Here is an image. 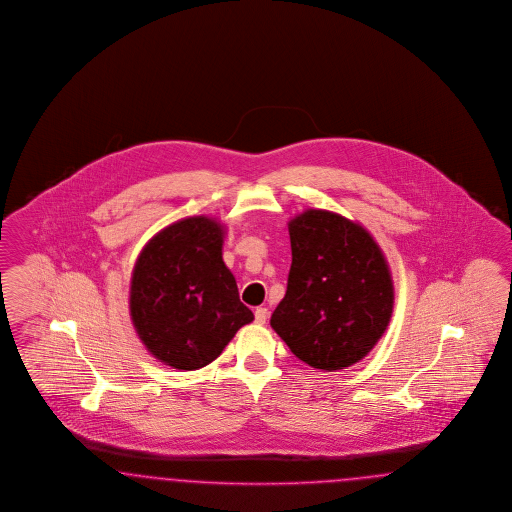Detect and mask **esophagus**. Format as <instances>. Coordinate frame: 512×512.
Wrapping results in <instances>:
<instances>
[{"label":"esophagus","instance_id":"1","mask_svg":"<svg viewBox=\"0 0 512 512\" xmlns=\"http://www.w3.org/2000/svg\"><path fill=\"white\" fill-rule=\"evenodd\" d=\"M266 320H268V308H255V322L257 324H265Z\"/></svg>","mask_w":512,"mask_h":512}]
</instances>
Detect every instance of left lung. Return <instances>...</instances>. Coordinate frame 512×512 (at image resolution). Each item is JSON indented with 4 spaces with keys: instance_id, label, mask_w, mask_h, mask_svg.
<instances>
[{
    "instance_id": "1",
    "label": "left lung",
    "mask_w": 512,
    "mask_h": 512,
    "mask_svg": "<svg viewBox=\"0 0 512 512\" xmlns=\"http://www.w3.org/2000/svg\"><path fill=\"white\" fill-rule=\"evenodd\" d=\"M286 297L270 326L291 352L316 369H345L389 328L394 286L389 263L360 223L307 209L289 223Z\"/></svg>"
}]
</instances>
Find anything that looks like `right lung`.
I'll return each mask as SVG.
<instances>
[{
  "instance_id": "1",
  "label": "right lung",
  "mask_w": 512,
  "mask_h": 512,
  "mask_svg": "<svg viewBox=\"0 0 512 512\" xmlns=\"http://www.w3.org/2000/svg\"><path fill=\"white\" fill-rule=\"evenodd\" d=\"M225 226L186 217L154 234L137 257L129 314L146 350L173 369L211 364L253 322L223 261Z\"/></svg>"
}]
</instances>
